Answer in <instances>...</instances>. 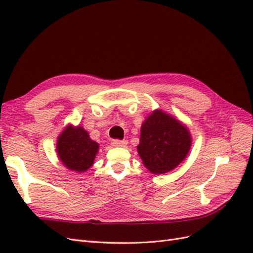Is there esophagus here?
I'll use <instances>...</instances> for the list:
<instances>
[{"mask_svg":"<svg viewBox=\"0 0 253 253\" xmlns=\"http://www.w3.org/2000/svg\"><path fill=\"white\" fill-rule=\"evenodd\" d=\"M127 144L126 140H120V139H114L112 141L113 147H119V148H125Z\"/></svg>","mask_w":253,"mask_h":253,"instance_id":"esophagus-1","label":"esophagus"}]
</instances>
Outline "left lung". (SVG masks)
Wrapping results in <instances>:
<instances>
[{"instance_id": "8db88e82", "label": "left lung", "mask_w": 253, "mask_h": 253, "mask_svg": "<svg viewBox=\"0 0 253 253\" xmlns=\"http://www.w3.org/2000/svg\"><path fill=\"white\" fill-rule=\"evenodd\" d=\"M191 136L186 126L162 111H154L141 126L138 150L143 165L155 174L172 171L188 155Z\"/></svg>"}]
</instances>
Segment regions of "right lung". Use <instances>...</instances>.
Wrapping results in <instances>:
<instances>
[{
    "instance_id": "1",
    "label": "right lung",
    "mask_w": 253,
    "mask_h": 253,
    "mask_svg": "<svg viewBox=\"0 0 253 253\" xmlns=\"http://www.w3.org/2000/svg\"><path fill=\"white\" fill-rule=\"evenodd\" d=\"M99 145L93 141L81 126H68L59 136L58 156L70 170L84 172L93 165Z\"/></svg>"
}]
</instances>
